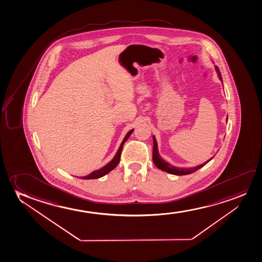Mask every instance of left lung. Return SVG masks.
<instances>
[{"label": "left lung", "instance_id": "left-lung-1", "mask_svg": "<svg viewBox=\"0 0 262 262\" xmlns=\"http://www.w3.org/2000/svg\"><path fill=\"white\" fill-rule=\"evenodd\" d=\"M215 69L217 71V75H219V78L222 82V77H221V72L220 69L217 68V66L215 67ZM154 146H153V162L156 166L160 169V170H164L168 173L174 174V175H187V174L193 173L194 171H196L197 170H199L202 167H204L206 163H209L211 159L208 160L206 163H203L201 165H198L196 167H193V168H179V167H174L170 164V163H167L164 160L160 157L159 153H158V148H157V140L155 136H153Z\"/></svg>", "mask_w": 262, "mask_h": 262}]
</instances>
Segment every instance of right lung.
Wrapping results in <instances>:
<instances>
[{
    "label": "right lung",
    "mask_w": 262,
    "mask_h": 262,
    "mask_svg": "<svg viewBox=\"0 0 262 262\" xmlns=\"http://www.w3.org/2000/svg\"><path fill=\"white\" fill-rule=\"evenodd\" d=\"M133 133V129H130L129 133L126 134L125 138L123 139L122 140V144H121V146H120L119 149L117 151V153H116L115 157L113 158L112 161L110 162V163H107L106 165L102 167L101 169H99V170H95V171H93L91 174H89L87 176H84V177H82L81 179L82 180H94V179H99V178L103 177V176H105V174L108 173L109 171H111V170H114L116 166H117V164L119 163L120 162V157H121V153H122V146H123V144L126 142V140L129 139V137L130 136V134Z\"/></svg>",
    "instance_id": "obj_1"
}]
</instances>
